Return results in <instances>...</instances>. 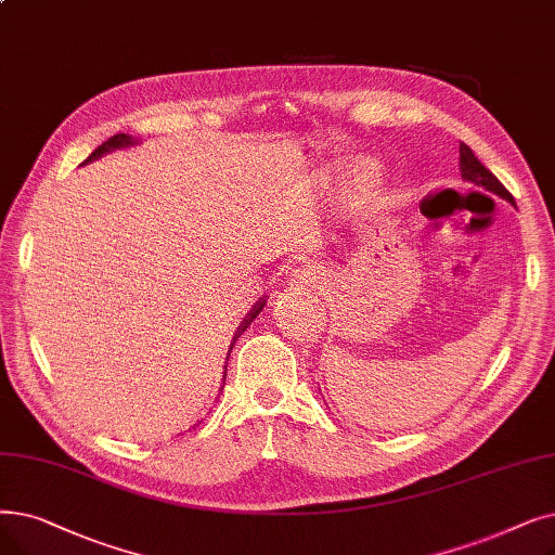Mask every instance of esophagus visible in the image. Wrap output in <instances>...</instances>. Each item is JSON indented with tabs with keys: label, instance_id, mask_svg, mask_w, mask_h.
Wrapping results in <instances>:
<instances>
[{
	"label": "esophagus",
	"instance_id": "34e87169",
	"mask_svg": "<svg viewBox=\"0 0 555 555\" xmlns=\"http://www.w3.org/2000/svg\"><path fill=\"white\" fill-rule=\"evenodd\" d=\"M322 279H324V272H322L320 264H306V268L293 272L291 287H295V291H304V287L318 285Z\"/></svg>",
	"mask_w": 555,
	"mask_h": 555
}]
</instances>
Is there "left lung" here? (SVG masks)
Wrapping results in <instances>:
<instances>
[{
	"mask_svg": "<svg viewBox=\"0 0 555 555\" xmlns=\"http://www.w3.org/2000/svg\"><path fill=\"white\" fill-rule=\"evenodd\" d=\"M461 175L465 181H472L474 185L478 188H486L490 192H494V195L503 197L505 202H511L515 206V199L508 190H505V185L488 170V167L480 163L474 152L467 147L465 142H461Z\"/></svg>",
	"mask_w": 555,
	"mask_h": 555,
	"instance_id": "8db88e82",
	"label": "left lung"
}]
</instances>
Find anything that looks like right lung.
Segmentation results:
<instances>
[{
	"label": "right lung",
	"instance_id": "add662e5",
	"mask_svg": "<svg viewBox=\"0 0 555 555\" xmlns=\"http://www.w3.org/2000/svg\"><path fill=\"white\" fill-rule=\"evenodd\" d=\"M138 140L133 138V135H127V133H117V135H113V138H108L106 142H102L98 150H94L83 163H90V160H98L100 156H104V154H108V152H115V150H122V147H129V144H135ZM262 306H264V299H258L256 301V306L247 312V318L243 320V324L237 326V333H235V337L243 333V331H247V326L260 315V310H262ZM235 337H233V343H235ZM233 347V345H231ZM231 353V351H229ZM227 360H229V356H227ZM224 376H227V365H224Z\"/></svg>",
	"mask_w": 555,
	"mask_h": 555
}]
</instances>
